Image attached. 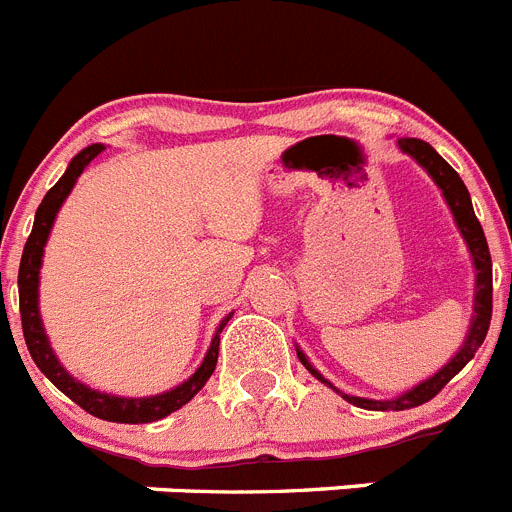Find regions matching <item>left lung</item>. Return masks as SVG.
Listing matches in <instances>:
<instances>
[{"label":"left lung","mask_w":512,"mask_h":512,"mask_svg":"<svg viewBox=\"0 0 512 512\" xmlns=\"http://www.w3.org/2000/svg\"><path fill=\"white\" fill-rule=\"evenodd\" d=\"M400 151L413 156L420 166H423L428 174L433 176V182L441 187L443 197L449 202L451 212H454V220L459 225L461 235H464V241H467L469 251H472V259H474V269H477V292H474V320H472V328H469V336L464 341V346L459 348V354L449 361V364L443 366L441 372L436 377L425 379L423 384L413 387L410 392H405L402 397L397 400H387V402H379V400H366V397H354V395H343V400H348L351 405L356 408H364V410H410V408H418L423 402L433 400L438 392L456 377V374L474 359V354L479 351L482 341H485L487 330H490V318H492V259H490V248H487V238H485V230L479 225L477 215L472 210V200H469V192L461 182V176L451 169L436 151H433L425 140L418 138H400ZM300 361L305 364L307 372L312 377H318L320 382L333 387L328 379L320 377L315 369L310 366V361L305 359L302 351H297ZM336 390V387H333ZM338 392V390H336Z\"/></svg>","instance_id":"8db88e82"}]
</instances>
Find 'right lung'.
I'll return each mask as SVG.
<instances>
[{"label":"right lung","instance_id":"right-lung-1","mask_svg":"<svg viewBox=\"0 0 512 512\" xmlns=\"http://www.w3.org/2000/svg\"><path fill=\"white\" fill-rule=\"evenodd\" d=\"M104 151V146H89L74 156V161L69 164L66 174L48 189V194L40 202L38 212H35L33 233L27 238L25 251H22L20 261V274H17V287H20V318H22V336H25L27 351L33 356V361L38 364L40 372L56 384L58 390L66 397L79 405L81 410H87L89 415L102 420H112V423H153V420L166 418L169 413L179 410L182 405H187L197 392L205 387V382L210 379V374L215 372L217 364V346H220V333H223L225 323L230 318H225L217 328V336L212 338V346L207 351L205 361L192 377L184 384H179L176 390L164 392V395L156 397H143V400H128V397H115L104 395V392H94L89 387H84L81 382H76L61 364L53 356L51 346H48V338L43 333V323H40L38 315V274H40V261H43V246L48 241V233H51V225L56 220L58 207L63 205L66 194L74 189L76 179L81 176V171L92 164L94 158Z\"/></svg>","mask_w":512,"mask_h":512}]
</instances>
